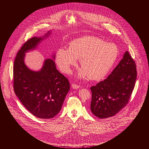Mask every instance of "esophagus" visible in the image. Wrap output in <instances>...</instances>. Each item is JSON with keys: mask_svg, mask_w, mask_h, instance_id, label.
<instances>
[{"mask_svg": "<svg viewBox=\"0 0 149 149\" xmlns=\"http://www.w3.org/2000/svg\"><path fill=\"white\" fill-rule=\"evenodd\" d=\"M72 88L73 89H78V88H79V85H77V84H72Z\"/></svg>", "mask_w": 149, "mask_h": 149, "instance_id": "obj_1", "label": "esophagus"}]
</instances>
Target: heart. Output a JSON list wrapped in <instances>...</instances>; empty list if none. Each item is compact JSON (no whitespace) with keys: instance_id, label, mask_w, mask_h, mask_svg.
<instances>
[{"instance_id":"heart-1","label":"heart","mask_w":149,"mask_h":149,"mask_svg":"<svg viewBox=\"0 0 149 149\" xmlns=\"http://www.w3.org/2000/svg\"><path fill=\"white\" fill-rule=\"evenodd\" d=\"M119 54L117 47L112 43H106L102 39L85 36L72 41L68 47L60 48L56 53V62L65 73L71 72V66L80 59L82 67L78 75L83 78L88 76L92 80L103 79L116 61Z\"/></svg>"}]
</instances>
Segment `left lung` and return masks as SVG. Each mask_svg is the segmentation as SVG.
<instances>
[{"label":"left lung","instance_id":"1","mask_svg":"<svg viewBox=\"0 0 149 149\" xmlns=\"http://www.w3.org/2000/svg\"><path fill=\"white\" fill-rule=\"evenodd\" d=\"M136 64L128 52L108 77L91 87V111L100 119L115 115L127 104L134 87Z\"/></svg>","mask_w":149,"mask_h":149}]
</instances>
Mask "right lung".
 <instances>
[{
	"label": "right lung",
	"instance_id": "right-lung-1",
	"mask_svg": "<svg viewBox=\"0 0 149 149\" xmlns=\"http://www.w3.org/2000/svg\"><path fill=\"white\" fill-rule=\"evenodd\" d=\"M51 33L49 31L42 37H33L26 42L16 56L13 67L15 94L31 114L41 119L53 118L58 113L70 89L68 79L56 68L55 53L52 59L44 61L38 71L31 70L25 64L26 53L36 49Z\"/></svg>",
	"mask_w": 149,
	"mask_h": 149
}]
</instances>
